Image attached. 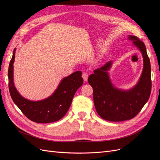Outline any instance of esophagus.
<instances>
[{"mask_svg":"<svg viewBox=\"0 0 160 160\" xmlns=\"http://www.w3.org/2000/svg\"><path fill=\"white\" fill-rule=\"evenodd\" d=\"M82 77H83V79L84 81H88V72H83V74H82Z\"/></svg>","mask_w":160,"mask_h":160,"instance_id":"34e87169","label":"esophagus"}]
</instances>
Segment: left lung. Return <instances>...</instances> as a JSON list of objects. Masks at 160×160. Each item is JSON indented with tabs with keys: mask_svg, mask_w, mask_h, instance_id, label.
I'll return each mask as SVG.
<instances>
[{
	"mask_svg": "<svg viewBox=\"0 0 160 160\" xmlns=\"http://www.w3.org/2000/svg\"><path fill=\"white\" fill-rule=\"evenodd\" d=\"M135 47L142 53L143 68L136 85L129 90L116 88L111 83L108 71L112 61L106 62L94 70L88 82L93 89V101L97 112L101 118L109 122H122L136 116L147 103L151 93V65L144 43L139 38L129 35Z\"/></svg>",
	"mask_w": 160,
	"mask_h": 160,
	"instance_id": "8db88e82",
	"label": "left lung"
}]
</instances>
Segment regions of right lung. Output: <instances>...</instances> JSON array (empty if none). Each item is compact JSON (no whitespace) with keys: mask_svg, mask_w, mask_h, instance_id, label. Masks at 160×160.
<instances>
[{"mask_svg":"<svg viewBox=\"0 0 160 160\" xmlns=\"http://www.w3.org/2000/svg\"><path fill=\"white\" fill-rule=\"evenodd\" d=\"M16 49L8 67V88L14 103L27 118L36 123L55 122L64 117L70 108L77 90L83 85L82 72L77 71L62 79L58 88L49 98L41 101L24 98L17 91L13 81V63Z\"/></svg>","mask_w":160,"mask_h":160,"instance_id":"add662e5","label":"right lung"}]
</instances>
